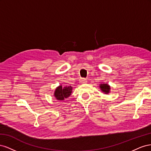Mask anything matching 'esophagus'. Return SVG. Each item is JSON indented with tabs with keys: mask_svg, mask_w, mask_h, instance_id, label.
<instances>
[{
	"mask_svg": "<svg viewBox=\"0 0 151 151\" xmlns=\"http://www.w3.org/2000/svg\"><path fill=\"white\" fill-rule=\"evenodd\" d=\"M79 82L81 84H86L87 83V80L86 79H81Z\"/></svg>",
	"mask_w": 151,
	"mask_h": 151,
	"instance_id": "1",
	"label": "esophagus"
}]
</instances>
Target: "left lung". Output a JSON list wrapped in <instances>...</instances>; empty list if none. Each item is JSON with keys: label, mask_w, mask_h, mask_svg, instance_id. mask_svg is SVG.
Masks as SVG:
<instances>
[{"label": "left lung", "mask_w": 151, "mask_h": 151, "mask_svg": "<svg viewBox=\"0 0 151 151\" xmlns=\"http://www.w3.org/2000/svg\"><path fill=\"white\" fill-rule=\"evenodd\" d=\"M99 87L102 92L104 93L105 94H108L109 93H110L111 88H110V86H109L108 84H105V83L100 84Z\"/></svg>", "instance_id": "8db88e82"}]
</instances>
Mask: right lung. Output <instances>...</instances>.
Returning a JSON list of instances; mask_svg holds the SVG:
<instances>
[{
  "label": "right lung",
  "instance_id": "add662e5",
  "mask_svg": "<svg viewBox=\"0 0 151 151\" xmlns=\"http://www.w3.org/2000/svg\"><path fill=\"white\" fill-rule=\"evenodd\" d=\"M72 86H66L62 87V85L58 86L54 91V96L58 101H63L70 96L72 92Z\"/></svg>",
  "mask_w": 151,
  "mask_h": 151
}]
</instances>
